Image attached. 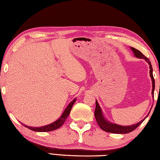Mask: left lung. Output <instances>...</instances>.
<instances>
[{
  "mask_svg": "<svg viewBox=\"0 0 160 160\" xmlns=\"http://www.w3.org/2000/svg\"><path fill=\"white\" fill-rule=\"evenodd\" d=\"M131 50L132 51V52L134 53V56L136 58H143L145 59L146 62H148L149 66H150V75L152 79V97H154V90H155V79H154L153 77V74H152V67L151 63L149 59L145 56L143 54L140 52V51L137 50L136 48H135L133 47H131ZM150 113V112H149ZM149 113L147 115L145 118L148 117V116L149 115ZM94 116H95L96 121L98 125L99 126L100 128L102 129L103 131H106V132H112V133H117V134H126V133H128V132H131L132 131L138 127L140 124H141L143 121L145 120V118H143L142 121H140L139 123H137L136 124H133L132 126H120L118 125V124H115V123H112L109 122V121H107V119H105V118L103 116V113L102 112L101 108H100L99 105L98 104L97 101H96V107H95V111H94Z\"/></svg>",
  "mask_w": 160,
  "mask_h": 160,
  "instance_id": "obj_1",
  "label": "left lung"
}]
</instances>
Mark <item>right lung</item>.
I'll list each match as a JSON object with an SVG mask.
<instances>
[{"instance_id":"right-lung-1","label":"right lung","mask_w":160,"mask_h":160,"mask_svg":"<svg viewBox=\"0 0 160 160\" xmlns=\"http://www.w3.org/2000/svg\"><path fill=\"white\" fill-rule=\"evenodd\" d=\"M75 101H76V98L72 100V101L68 104V106H67L66 109L64 110L63 114L61 115V117L59 118L58 120L54 121V122H53L52 123H50L48 124V125L42 126V127H31V126L24 125V124H22V125L27 127L28 128L32 130V131H37V132H47V131H54V130L58 129L63 126V124L64 123L65 121H66L67 117L70 114V110L72 109V105L74 104Z\"/></svg>"}]
</instances>
